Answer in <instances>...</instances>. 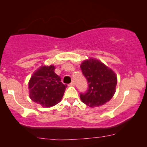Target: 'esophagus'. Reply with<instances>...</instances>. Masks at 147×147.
Returning <instances> with one entry per match:
<instances>
[{
  "instance_id": "34e87169",
  "label": "esophagus",
  "mask_w": 147,
  "mask_h": 147,
  "mask_svg": "<svg viewBox=\"0 0 147 147\" xmlns=\"http://www.w3.org/2000/svg\"><path fill=\"white\" fill-rule=\"evenodd\" d=\"M74 84H74V82L72 81L71 83L69 84V85H68V86H74Z\"/></svg>"
}]
</instances>
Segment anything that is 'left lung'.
<instances>
[{
    "mask_svg": "<svg viewBox=\"0 0 147 147\" xmlns=\"http://www.w3.org/2000/svg\"><path fill=\"white\" fill-rule=\"evenodd\" d=\"M80 67L88 83L87 91L80 93L82 102L94 107L109 101L115 93L117 84L114 72L101 61L94 59L84 61Z\"/></svg>",
    "mask_w": 147,
    "mask_h": 147,
    "instance_id": "left-lung-1",
    "label": "left lung"
}]
</instances>
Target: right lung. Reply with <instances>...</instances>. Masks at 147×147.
I'll return each instance as SVG.
<instances>
[{
    "label": "right lung",
    "mask_w": 147,
    "mask_h": 147,
    "mask_svg": "<svg viewBox=\"0 0 147 147\" xmlns=\"http://www.w3.org/2000/svg\"><path fill=\"white\" fill-rule=\"evenodd\" d=\"M53 65L43 66L36 71L29 83L30 98L43 107H51L60 102L63 97L66 84L54 72Z\"/></svg>",
    "instance_id": "obj_1"
}]
</instances>
